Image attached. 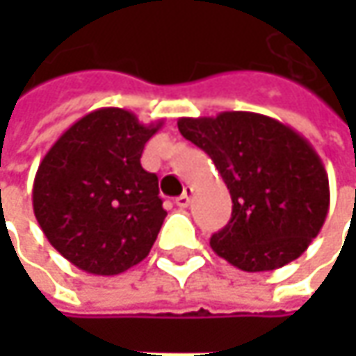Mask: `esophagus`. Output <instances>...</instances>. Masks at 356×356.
Instances as JSON below:
<instances>
[{"label": "esophagus", "mask_w": 356, "mask_h": 356, "mask_svg": "<svg viewBox=\"0 0 356 356\" xmlns=\"http://www.w3.org/2000/svg\"><path fill=\"white\" fill-rule=\"evenodd\" d=\"M190 194H192L190 188H184V192L176 198V206H178V208H188V204H190Z\"/></svg>", "instance_id": "1"}]
</instances>
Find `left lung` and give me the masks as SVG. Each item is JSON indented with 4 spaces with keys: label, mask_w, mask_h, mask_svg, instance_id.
Wrapping results in <instances>:
<instances>
[{
    "label": "left lung",
    "mask_w": 356,
    "mask_h": 356,
    "mask_svg": "<svg viewBox=\"0 0 356 356\" xmlns=\"http://www.w3.org/2000/svg\"><path fill=\"white\" fill-rule=\"evenodd\" d=\"M178 130L212 158L232 196L213 252L243 271H271L307 250L329 212V178L299 132L245 111L180 118Z\"/></svg>",
    "instance_id": "left-lung-1"
}]
</instances>
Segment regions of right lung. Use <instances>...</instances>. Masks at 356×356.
Returning <instances> with one entry per match:
<instances>
[{
    "label": "right lung",
    "mask_w": 356,
    "mask_h": 356,
    "mask_svg": "<svg viewBox=\"0 0 356 356\" xmlns=\"http://www.w3.org/2000/svg\"><path fill=\"white\" fill-rule=\"evenodd\" d=\"M162 127L106 106L79 118L41 160L33 212L49 243L79 269L118 275L150 253L166 218L158 176L140 164Z\"/></svg>",
    "instance_id": "obj_1"
}]
</instances>
